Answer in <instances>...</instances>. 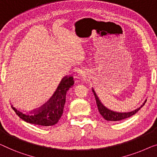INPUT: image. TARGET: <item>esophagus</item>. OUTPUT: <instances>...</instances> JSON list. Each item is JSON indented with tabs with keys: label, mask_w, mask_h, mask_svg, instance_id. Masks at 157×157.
Listing matches in <instances>:
<instances>
[{
	"label": "esophagus",
	"mask_w": 157,
	"mask_h": 157,
	"mask_svg": "<svg viewBox=\"0 0 157 157\" xmlns=\"http://www.w3.org/2000/svg\"><path fill=\"white\" fill-rule=\"evenodd\" d=\"M78 76L81 77H86V71L85 70L79 69L78 71Z\"/></svg>",
	"instance_id": "obj_1"
}]
</instances>
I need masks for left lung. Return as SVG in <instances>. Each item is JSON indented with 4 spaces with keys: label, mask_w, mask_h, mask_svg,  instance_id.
I'll return each instance as SVG.
<instances>
[{
    "label": "left lung",
    "mask_w": 157,
    "mask_h": 157,
    "mask_svg": "<svg viewBox=\"0 0 157 157\" xmlns=\"http://www.w3.org/2000/svg\"><path fill=\"white\" fill-rule=\"evenodd\" d=\"M92 91L94 92V96L95 98V101H96V104L98 106V111L104 119L108 120V121H114V122H117L120 121V120L126 119V118H128L129 117L132 116L135 114L136 113H137L138 111L140 110V108H142V106H144L145 103L147 102V100H145L144 103L142 105H141L140 108H138L135 110L131 111V112L128 113H120V112H115V111H113L112 110H110L107 107L102 103V102L100 101L99 98L98 97L97 94H95V90L94 88H92Z\"/></svg>",
    "instance_id": "1"
}]
</instances>
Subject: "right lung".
Instances as JSON below:
<instances>
[{
    "mask_svg": "<svg viewBox=\"0 0 157 157\" xmlns=\"http://www.w3.org/2000/svg\"><path fill=\"white\" fill-rule=\"evenodd\" d=\"M74 85L73 76H65L49 100L40 108L28 112L17 110L13 105V110L22 120L28 123L41 126H52L62 117L68 90Z\"/></svg>",
    "mask_w": 157,
    "mask_h": 157,
    "instance_id": "add662e5",
    "label": "right lung"
}]
</instances>
